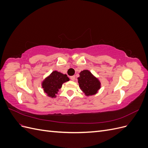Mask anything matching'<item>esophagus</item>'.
Wrapping results in <instances>:
<instances>
[{
	"label": "esophagus",
	"mask_w": 148,
	"mask_h": 148,
	"mask_svg": "<svg viewBox=\"0 0 148 148\" xmlns=\"http://www.w3.org/2000/svg\"><path fill=\"white\" fill-rule=\"evenodd\" d=\"M70 79L72 80V81H75V76H72V77H70Z\"/></svg>",
	"instance_id": "34e87169"
}]
</instances>
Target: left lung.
Returning <instances> with one entry per match:
<instances>
[{"mask_svg": "<svg viewBox=\"0 0 148 148\" xmlns=\"http://www.w3.org/2000/svg\"><path fill=\"white\" fill-rule=\"evenodd\" d=\"M78 80L79 86L87 96L96 95L101 88L99 80L88 70H84L79 73Z\"/></svg>", "mask_w": 148, "mask_h": 148, "instance_id": "1", "label": "left lung"}]
</instances>
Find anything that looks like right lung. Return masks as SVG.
<instances>
[{
  "label": "right lung",
  "mask_w": 148,
  "mask_h": 148,
  "mask_svg": "<svg viewBox=\"0 0 148 148\" xmlns=\"http://www.w3.org/2000/svg\"><path fill=\"white\" fill-rule=\"evenodd\" d=\"M70 79L66 74H63L57 71H53L44 79L42 83V88L44 92L50 97H56L62 84L69 81Z\"/></svg>",
  "instance_id": "1"
}]
</instances>
